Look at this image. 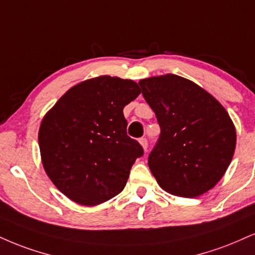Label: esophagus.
<instances>
[{"mask_svg": "<svg viewBox=\"0 0 255 255\" xmlns=\"http://www.w3.org/2000/svg\"><path fill=\"white\" fill-rule=\"evenodd\" d=\"M139 142L141 143V146L143 147V149L147 151V147H148V141H147L146 137H141V139L139 140Z\"/></svg>", "mask_w": 255, "mask_h": 255, "instance_id": "obj_1", "label": "esophagus"}]
</instances>
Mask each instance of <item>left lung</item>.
<instances>
[{"instance_id":"8db88e82","label":"left lung","mask_w":255,"mask_h":255,"mask_svg":"<svg viewBox=\"0 0 255 255\" xmlns=\"http://www.w3.org/2000/svg\"><path fill=\"white\" fill-rule=\"evenodd\" d=\"M139 85L160 127L148 155L159 185L189 198L214 188L235 151V128L226 109L194 82L171 73Z\"/></svg>"}]
</instances>
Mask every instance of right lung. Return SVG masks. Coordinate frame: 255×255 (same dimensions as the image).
Returning <instances> with one entry per match:
<instances>
[{
    "label": "right lung",
    "instance_id": "right-lung-1",
    "mask_svg": "<svg viewBox=\"0 0 255 255\" xmlns=\"http://www.w3.org/2000/svg\"><path fill=\"white\" fill-rule=\"evenodd\" d=\"M130 79L110 76L70 89L39 129L42 165L64 195L97 205L124 190L142 146L127 135L124 108L140 95Z\"/></svg>",
    "mask_w": 255,
    "mask_h": 255
}]
</instances>
